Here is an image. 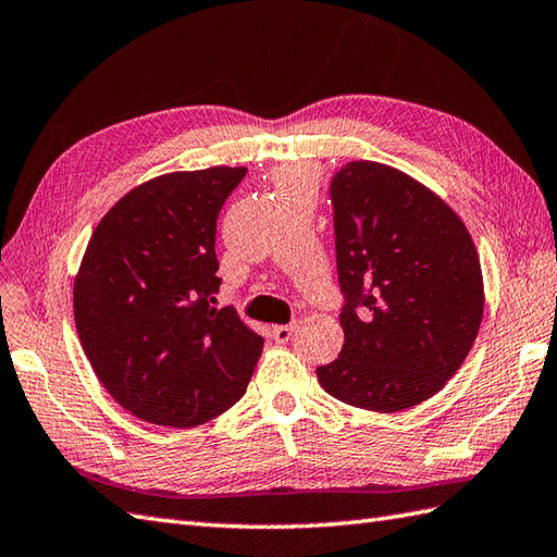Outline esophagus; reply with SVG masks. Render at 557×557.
I'll use <instances>...</instances> for the list:
<instances>
[{
  "label": "esophagus",
  "instance_id": "obj_1",
  "mask_svg": "<svg viewBox=\"0 0 557 557\" xmlns=\"http://www.w3.org/2000/svg\"><path fill=\"white\" fill-rule=\"evenodd\" d=\"M294 332H296L294 325H275L270 330V337H273L277 344H287L294 337Z\"/></svg>",
  "mask_w": 557,
  "mask_h": 557
}]
</instances>
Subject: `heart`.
Returning <instances> with one entry per match:
<instances>
[{
    "mask_svg": "<svg viewBox=\"0 0 557 557\" xmlns=\"http://www.w3.org/2000/svg\"><path fill=\"white\" fill-rule=\"evenodd\" d=\"M306 177H310V175H306V173H301V171L282 173V175H280V189H282V187H292V185H296V183H301V180H306Z\"/></svg>",
    "mask_w": 557,
    "mask_h": 557,
    "instance_id": "b5f03b06",
    "label": "heart"
}]
</instances>
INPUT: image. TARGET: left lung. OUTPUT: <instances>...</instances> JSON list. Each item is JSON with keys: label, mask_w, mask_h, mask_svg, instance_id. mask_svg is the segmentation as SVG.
<instances>
[{"label": "left lung", "mask_w": 557, "mask_h": 557, "mask_svg": "<svg viewBox=\"0 0 557 557\" xmlns=\"http://www.w3.org/2000/svg\"><path fill=\"white\" fill-rule=\"evenodd\" d=\"M330 199L344 346L318 382L356 408L418 406L458 372L482 325L470 232L436 194L382 163L339 168Z\"/></svg>", "instance_id": "left-lung-1"}]
</instances>
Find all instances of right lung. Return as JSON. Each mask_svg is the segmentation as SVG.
<instances>
[{
    "instance_id": "obj_1",
    "label": "right lung",
    "mask_w": 557,
    "mask_h": 557,
    "mask_svg": "<svg viewBox=\"0 0 557 557\" xmlns=\"http://www.w3.org/2000/svg\"><path fill=\"white\" fill-rule=\"evenodd\" d=\"M247 168L168 173L101 218L75 280L77 337L99 382L163 426L218 418L247 392L263 339L220 287L215 220Z\"/></svg>"
}]
</instances>
